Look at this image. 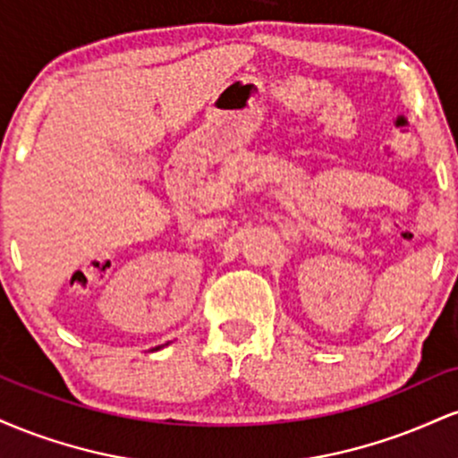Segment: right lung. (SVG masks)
Masks as SVG:
<instances>
[{
  "mask_svg": "<svg viewBox=\"0 0 458 458\" xmlns=\"http://www.w3.org/2000/svg\"><path fill=\"white\" fill-rule=\"evenodd\" d=\"M161 349V346H155V349H152V351H159Z\"/></svg>",
  "mask_w": 458,
  "mask_h": 458,
  "instance_id": "obj_1",
  "label": "right lung"
}]
</instances>
